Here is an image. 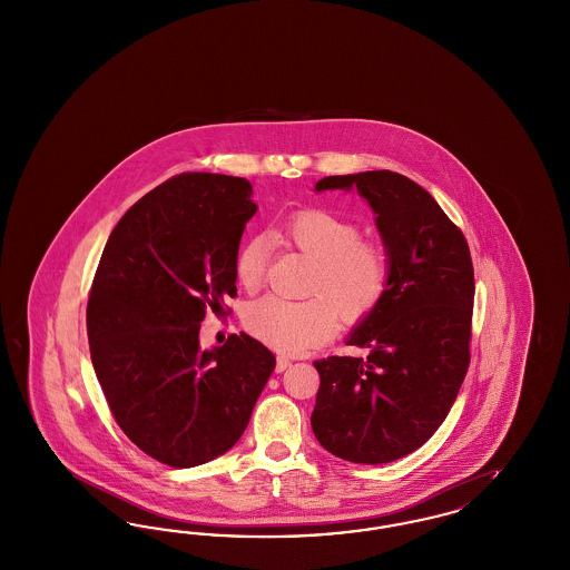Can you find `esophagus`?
Instances as JSON below:
<instances>
[{"label":"esophagus","mask_w":570,"mask_h":570,"mask_svg":"<svg viewBox=\"0 0 570 570\" xmlns=\"http://www.w3.org/2000/svg\"><path fill=\"white\" fill-rule=\"evenodd\" d=\"M293 365V361L288 356H277V363H275V372H284Z\"/></svg>","instance_id":"obj_1"}]
</instances>
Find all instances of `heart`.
I'll use <instances>...</instances> for the list:
<instances>
[{
	"label": "heart",
	"mask_w": 570,
	"mask_h": 570,
	"mask_svg": "<svg viewBox=\"0 0 570 570\" xmlns=\"http://www.w3.org/2000/svg\"><path fill=\"white\" fill-rule=\"evenodd\" d=\"M279 239L316 263L305 301L263 297L245 309L247 331L279 353H301L328 340L344 325L372 318L391 288L393 263L384 245L363 239L358 224L333 212L305 207L279 224ZM267 275V244L249 237L235 256L239 286L254 293Z\"/></svg>",
	"instance_id": "b5f03b06"
}]
</instances>
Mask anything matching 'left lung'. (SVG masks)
<instances>
[{"instance_id":"obj_1","label":"left lung","mask_w":570,"mask_h":570,"mask_svg":"<svg viewBox=\"0 0 570 570\" xmlns=\"http://www.w3.org/2000/svg\"><path fill=\"white\" fill-rule=\"evenodd\" d=\"M356 188L376 212L391 288L354 328L361 356L314 361L312 430L328 453L386 463L423 446L446 419L470 365L474 267L458 224L434 196L393 170L333 175L316 190Z\"/></svg>"}]
</instances>
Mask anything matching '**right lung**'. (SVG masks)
<instances>
[{"label":"right lung","mask_w":570,"mask_h":570,"mask_svg":"<svg viewBox=\"0 0 570 570\" xmlns=\"http://www.w3.org/2000/svg\"><path fill=\"white\" fill-rule=\"evenodd\" d=\"M254 214L247 179L175 175L117 222L94 275L87 337L110 414L170 468L235 446L275 367L245 333L205 353L198 342L205 314L237 295L235 256Z\"/></svg>","instance_id":"obj_1"}]
</instances>
